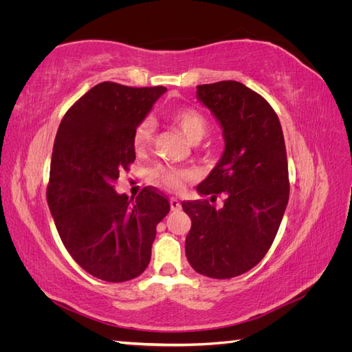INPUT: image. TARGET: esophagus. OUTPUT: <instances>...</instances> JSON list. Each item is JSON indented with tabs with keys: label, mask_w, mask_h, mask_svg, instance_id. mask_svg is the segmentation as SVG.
I'll use <instances>...</instances> for the list:
<instances>
[{
	"label": "esophagus",
	"mask_w": 352,
	"mask_h": 352,
	"mask_svg": "<svg viewBox=\"0 0 352 352\" xmlns=\"http://www.w3.org/2000/svg\"><path fill=\"white\" fill-rule=\"evenodd\" d=\"M170 207H172V211H180L182 204H180L177 198H170Z\"/></svg>",
	"instance_id": "1"
}]
</instances>
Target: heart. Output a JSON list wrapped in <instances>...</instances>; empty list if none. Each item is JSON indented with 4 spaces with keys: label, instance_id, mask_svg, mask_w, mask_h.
<instances>
[{
    "label": "heart",
    "instance_id": "1",
    "mask_svg": "<svg viewBox=\"0 0 352 352\" xmlns=\"http://www.w3.org/2000/svg\"><path fill=\"white\" fill-rule=\"evenodd\" d=\"M168 119L177 129L192 144H198L208 133V120L204 114L190 107H176L168 111ZM155 126L151 119H144L135 127L133 132V146L136 153H144L154 140ZM158 182L167 189L177 190L184 186L185 182L194 177V173L188 168H179L173 166H160L154 172Z\"/></svg>",
    "mask_w": 352,
    "mask_h": 352
}]
</instances>
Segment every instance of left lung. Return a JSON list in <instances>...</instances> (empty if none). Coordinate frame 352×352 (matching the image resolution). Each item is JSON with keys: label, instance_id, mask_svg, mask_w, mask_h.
<instances>
[{"label": "left lung", "instance_id": "obj_1", "mask_svg": "<svg viewBox=\"0 0 352 352\" xmlns=\"http://www.w3.org/2000/svg\"><path fill=\"white\" fill-rule=\"evenodd\" d=\"M197 98L225 138L221 158L197 190L226 199L220 210L207 199L182 202L192 221L186 258L199 274L230 279L257 265L279 230L289 199L283 132L272 105L241 82L198 85Z\"/></svg>", "mask_w": 352, "mask_h": 352}]
</instances>
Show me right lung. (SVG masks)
I'll list each match as a JSON object with an SVG mask.
<instances>
[{"instance_id": "1", "label": "right lung", "mask_w": 352, "mask_h": 352, "mask_svg": "<svg viewBox=\"0 0 352 352\" xmlns=\"http://www.w3.org/2000/svg\"><path fill=\"white\" fill-rule=\"evenodd\" d=\"M164 87L95 85L63 117L54 141L47 201L61 242L80 267L105 282H126L151 260L157 225L170 211L153 186L136 199L114 190L135 162V127Z\"/></svg>"}]
</instances>
